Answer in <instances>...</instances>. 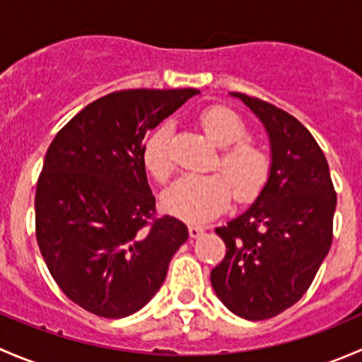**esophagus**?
<instances>
[{
    "label": "esophagus",
    "mask_w": 362,
    "mask_h": 362,
    "mask_svg": "<svg viewBox=\"0 0 362 362\" xmlns=\"http://www.w3.org/2000/svg\"><path fill=\"white\" fill-rule=\"evenodd\" d=\"M204 226H198V224H189V235L192 236V238H198L199 235H203L204 231Z\"/></svg>",
    "instance_id": "1"
}]
</instances>
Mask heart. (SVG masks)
<instances>
[{"label": "heart", "instance_id": "b5f03b06", "mask_svg": "<svg viewBox=\"0 0 362 362\" xmlns=\"http://www.w3.org/2000/svg\"><path fill=\"white\" fill-rule=\"evenodd\" d=\"M204 133L222 147L215 168L222 173L184 175L163 196L170 214L189 222H203L229 206L235 191L240 202H249L261 192L269 175V158L264 148L247 140V126L231 108L214 105L199 115ZM171 127L159 126L144 145V164L156 180L164 184L173 175L170 156Z\"/></svg>", "mask_w": 362, "mask_h": 362}]
</instances>
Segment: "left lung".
<instances>
[{"mask_svg":"<svg viewBox=\"0 0 362 362\" xmlns=\"http://www.w3.org/2000/svg\"><path fill=\"white\" fill-rule=\"evenodd\" d=\"M264 124L272 170L259 198L215 229L226 255L211 287L236 315L264 320L308 291L333 243L337 192L322 148L296 117L259 98L233 93Z\"/></svg>","mask_w":362,"mask_h":362,"instance_id":"obj_1","label":"left lung"}]
</instances>
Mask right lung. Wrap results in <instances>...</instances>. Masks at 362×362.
Returning a JSON list of instances; mask_svg holds the SVG:
<instances>
[{
    "instance_id": "add662e5",
    "label": "right lung",
    "mask_w": 362,
    "mask_h": 362,
    "mask_svg": "<svg viewBox=\"0 0 362 362\" xmlns=\"http://www.w3.org/2000/svg\"><path fill=\"white\" fill-rule=\"evenodd\" d=\"M198 89L115 90L56 134L35 196L36 242L59 289L87 312L120 319L166 279L185 224L158 215L145 173V134Z\"/></svg>"
}]
</instances>
